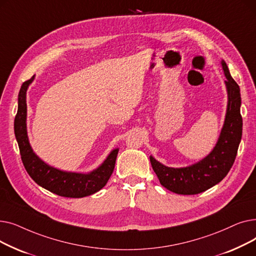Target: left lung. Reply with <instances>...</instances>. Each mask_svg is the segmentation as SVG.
<instances>
[{"label":"left lung","mask_w":256,"mask_h":256,"mask_svg":"<svg viewBox=\"0 0 256 256\" xmlns=\"http://www.w3.org/2000/svg\"><path fill=\"white\" fill-rule=\"evenodd\" d=\"M222 67L226 76L228 104L224 126L212 152L200 162L184 168H170L150 156L154 171L163 186L180 195H195L204 192L220 182L230 172L242 139L243 119L240 115V87L230 76L224 60Z\"/></svg>","instance_id":"left-lung-1"}]
</instances>
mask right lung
I'll list each match as a JSON object with an SVG mask.
<instances>
[{"instance_id":"1","label":"right lung","mask_w":256,"mask_h":256,"mask_svg":"<svg viewBox=\"0 0 256 256\" xmlns=\"http://www.w3.org/2000/svg\"><path fill=\"white\" fill-rule=\"evenodd\" d=\"M34 76L22 83L18 93V110L14 119V134L22 164L31 178L52 193L70 198L92 195L106 186L114 171L118 150H114L104 162L88 174L64 172L42 162L32 150L26 136V92Z\"/></svg>"}]
</instances>
